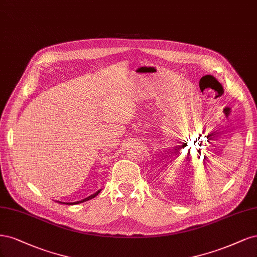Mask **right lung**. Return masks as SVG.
I'll list each match as a JSON object with an SVG mask.
<instances>
[{"label":"right lung","instance_id":"add662e5","mask_svg":"<svg viewBox=\"0 0 257 257\" xmlns=\"http://www.w3.org/2000/svg\"><path fill=\"white\" fill-rule=\"evenodd\" d=\"M100 191H101V190H98V191H97L96 193H94V194H92V195H89L88 197L84 198V200L79 201V202H74V203H63V202H60V203H62V204H66V205H76V204H79V203H83V202H86V201H88V200H92V198H94L96 195H98V193L100 192Z\"/></svg>","mask_w":257,"mask_h":257}]
</instances>
